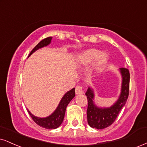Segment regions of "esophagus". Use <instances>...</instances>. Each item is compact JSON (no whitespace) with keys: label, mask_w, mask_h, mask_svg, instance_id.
Masks as SVG:
<instances>
[{"label":"esophagus","mask_w":147,"mask_h":147,"mask_svg":"<svg viewBox=\"0 0 147 147\" xmlns=\"http://www.w3.org/2000/svg\"><path fill=\"white\" fill-rule=\"evenodd\" d=\"M75 92L76 95H80V94L83 93V88L82 86L80 85H78V86L76 87Z\"/></svg>","instance_id":"esophagus-1"}]
</instances>
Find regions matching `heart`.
I'll use <instances>...</instances> for the list:
<instances>
[{
  "instance_id": "heart-1",
  "label": "heart",
  "mask_w": 147,
  "mask_h": 147,
  "mask_svg": "<svg viewBox=\"0 0 147 147\" xmlns=\"http://www.w3.org/2000/svg\"><path fill=\"white\" fill-rule=\"evenodd\" d=\"M82 61L86 65L90 64L95 59V67L97 70H100L106 65L108 56L106 52H100L95 48L88 49L83 52Z\"/></svg>"
}]
</instances>
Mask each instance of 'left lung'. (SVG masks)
<instances>
[{"label":"left lung","instance_id":"left-lung-1","mask_svg":"<svg viewBox=\"0 0 147 147\" xmlns=\"http://www.w3.org/2000/svg\"><path fill=\"white\" fill-rule=\"evenodd\" d=\"M120 72L122 76L121 92L119 99L111 107L99 108L94 103V92L90 87H88L86 92L88 100L87 121L89 125L97 129H102L115 122L117 116L122 108L125 106L128 96L129 89L130 75L128 69L121 67Z\"/></svg>","mask_w":147,"mask_h":147}]
</instances>
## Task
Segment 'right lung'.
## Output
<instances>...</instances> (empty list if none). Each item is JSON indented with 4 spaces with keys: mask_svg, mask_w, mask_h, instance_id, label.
Segmentation results:
<instances>
[{
    "mask_svg": "<svg viewBox=\"0 0 147 147\" xmlns=\"http://www.w3.org/2000/svg\"><path fill=\"white\" fill-rule=\"evenodd\" d=\"M52 38V37H49L41 40L35 48L32 49V51L30 52L29 56L31 55L34 52H35L38 49L41 48L43 47H45L50 44V42H51ZM74 97H75V88H72L71 90H70L69 91L67 92L65 94L63 98L61 99V101H60L59 106H58L55 111L51 115H50L49 117H47L46 118L37 117L33 115H32L28 110V112L32 119V120L35 121L38 125L46 128V129H56V128L59 127L63 123L67 106L69 103L71 101V99Z\"/></svg>",
    "mask_w": 147,
    "mask_h": 147,
    "instance_id": "right-lung-1",
    "label": "right lung"
}]
</instances>
